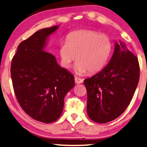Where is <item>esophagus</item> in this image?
I'll use <instances>...</instances> for the list:
<instances>
[{"mask_svg": "<svg viewBox=\"0 0 147 147\" xmlns=\"http://www.w3.org/2000/svg\"><path fill=\"white\" fill-rule=\"evenodd\" d=\"M74 80H75L76 83H77V84L82 83V82H83V80H82V78H78V77H75V78H74Z\"/></svg>", "mask_w": 147, "mask_h": 147, "instance_id": "obj_1", "label": "esophagus"}]
</instances>
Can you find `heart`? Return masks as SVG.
<instances>
[{
    "mask_svg": "<svg viewBox=\"0 0 147 147\" xmlns=\"http://www.w3.org/2000/svg\"><path fill=\"white\" fill-rule=\"evenodd\" d=\"M112 50V41L107 35L92 30H78L67 35L65 42L60 45L59 55L66 69L71 67L76 57V73H96L106 65Z\"/></svg>",
    "mask_w": 147,
    "mask_h": 147,
    "instance_id": "obj_1",
    "label": "heart"
}]
</instances>
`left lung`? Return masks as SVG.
<instances>
[{
  "label": "left lung",
  "mask_w": 147,
  "mask_h": 147,
  "mask_svg": "<svg viewBox=\"0 0 147 147\" xmlns=\"http://www.w3.org/2000/svg\"><path fill=\"white\" fill-rule=\"evenodd\" d=\"M139 76L138 58L123 42H115L114 53L108 65L84 80L88 117L102 124L123 114L135 94Z\"/></svg>",
  "instance_id": "8db88e82"
}]
</instances>
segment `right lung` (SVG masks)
<instances>
[{"instance_id": "add662e5", "label": "right lung", "mask_w": 147, "mask_h": 147, "mask_svg": "<svg viewBox=\"0 0 147 147\" xmlns=\"http://www.w3.org/2000/svg\"><path fill=\"white\" fill-rule=\"evenodd\" d=\"M58 28H42L20 42L11 63L12 85L20 106L45 123L61 117L65 95L74 86V76L45 51L48 37Z\"/></svg>"}]
</instances>
